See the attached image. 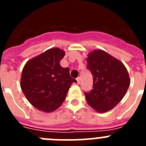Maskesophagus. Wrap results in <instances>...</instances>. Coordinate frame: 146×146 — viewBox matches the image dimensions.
Instances as JSON below:
<instances>
[{
	"label": "esophagus",
	"instance_id": "1",
	"mask_svg": "<svg viewBox=\"0 0 146 146\" xmlns=\"http://www.w3.org/2000/svg\"><path fill=\"white\" fill-rule=\"evenodd\" d=\"M77 84H80V77H77Z\"/></svg>",
	"mask_w": 146,
	"mask_h": 146
}]
</instances>
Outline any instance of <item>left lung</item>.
Instances as JSON below:
<instances>
[{
    "mask_svg": "<svg viewBox=\"0 0 146 146\" xmlns=\"http://www.w3.org/2000/svg\"><path fill=\"white\" fill-rule=\"evenodd\" d=\"M86 60L94 80L91 92L85 93L88 104L99 113L110 111L122 100L128 90V71L121 60L102 50L89 52Z\"/></svg>",
    "mask_w": 146,
    "mask_h": 146,
    "instance_id": "1",
    "label": "left lung"
}]
</instances>
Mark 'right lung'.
<instances>
[{
  "label": "right lung",
  "mask_w": 146,
  "mask_h": 146,
  "mask_svg": "<svg viewBox=\"0 0 146 146\" xmlns=\"http://www.w3.org/2000/svg\"><path fill=\"white\" fill-rule=\"evenodd\" d=\"M65 52L58 47L49 49L28 60L23 67L20 87L34 108L45 113L55 111L63 104L71 85L69 69L60 61Z\"/></svg>",
  "instance_id": "1"
}]
</instances>
